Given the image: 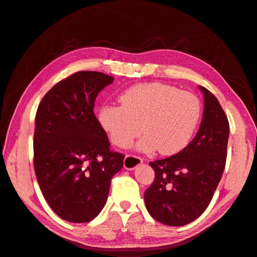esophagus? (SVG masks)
<instances>
[{
	"label": "esophagus",
	"mask_w": 257,
	"mask_h": 257,
	"mask_svg": "<svg viewBox=\"0 0 257 257\" xmlns=\"http://www.w3.org/2000/svg\"><path fill=\"white\" fill-rule=\"evenodd\" d=\"M142 163H143V160L140 158V156L133 155V154H127L124 160V167L128 170H133Z\"/></svg>",
	"instance_id": "obj_1"
}]
</instances>
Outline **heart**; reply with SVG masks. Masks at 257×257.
Masks as SVG:
<instances>
[{
	"label": "heart",
	"mask_w": 257,
	"mask_h": 257,
	"mask_svg": "<svg viewBox=\"0 0 257 257\" xmlns=\"http://www.w3.org/2000/svg\"><path fill=\"white\" fill-rule=\"evenodd\" d=\"M119 102L120 106L104 104L98 111L99 124L111 142L127 148L143 131L146 136L138 148L147 153L158 149L163 155L175 154L187 146L202 110L193 93L162 83L132 86Z\"/></svg>",
	"instance_id": "b5f03b06"
}]
</instances>
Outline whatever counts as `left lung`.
<instances>
[{"mask_svg": "<svg viewBox=\"0 0 257 257\" xmlns=\"http://www.w3.org/2000/svg\"><path fill=\"white\" fill-rule=\"evenodd\" d=\"M199 89L205 108L194 139L178 153L149 163L155 177L145 191V204L149 214L167 226H185L204 213L226 166L227 115L207 88Z\"/></svg>", "mask_w": 257, "mask_h": 257, "instance_id": "obj_1", "label": "left lung"}]
</instances>
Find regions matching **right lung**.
Segmentation results:
<instances>
[{
	"label": "right lung",
	"mask_w": 257,
	"mask_h": 257,
	"mask_svg": "<svg viewBox=\"0 0 257 257\" xmlns=\"http://www.w3.org/2000/svg\"><path fill=\"white\" fill-rule=\"evenodd\" d=\"M97 71H79L44 95L36 114L33 166L41 191L54 213L88 222L104 208L111 178L125 155L110 150L94 115L97 93L113 82Z\"/></svg>",
	"instance_id": "obj_1"
}]
</instances>
